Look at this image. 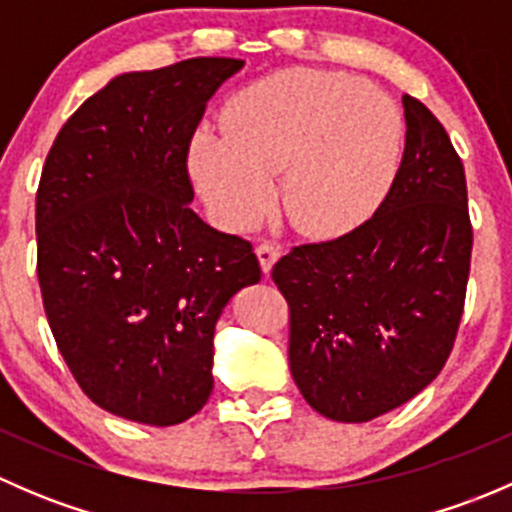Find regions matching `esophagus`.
I'll use <instances>...</instances> for the list:
<instances>
[{
    "mask_svg": "<svg viewBox=\"0 0 512 512\" xmlns=\"http://www.w3.org/2000/svg\"><path fill=\"white\" fill-rule=\"evenodd\" d=\"M257 257H260V265H262V272H270L272 265H275V260L280 257V245L272 240H265L257 245Z\"/></svg>",
    "mask_w": 512,
    "mask_h": 512,
    "instance_id": "34e87169",
    "label": "esophagus"
}]
</instances>
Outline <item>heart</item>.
<instances>
[{"label":"heart","instance_id":"1","mask_svg":"<svg viewBox=\"0 0 512 512\" xmlns=\"http://www.w3.org/2000/svg\"><path fill=\"white\" fill-rule=\"evenodd\" d=\"M230 128L203 126L190 168L225 225L265 213L272 180L297 230L334 235L376 208L394 180L401 116L376 86L337 71L289 69L247 86L230 108Z\"/></svg>","mask_w":512,"mask_h":512}]
</instances>
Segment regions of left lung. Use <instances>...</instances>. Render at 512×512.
Returning <instances> with one entry per match:
<instances>
[{"label":"left lung","instance_id":"8db88e82","mask_svg":"<svg viewBox=\"0 0 512 512\" xmlns=\"http://www.w3.org/2000/svg\"><path fill=\"white\" fill-rule=\"evenodd\" d=\"M404 116V158L379 210L272 267L289 304L294 384L332 421L364 423L414 399L461 327L473 250L466 170L418 98L404 96Z\"/></svg>","mask_w":512,"mask_h":512}]
</instances>
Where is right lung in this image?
I'll return each mask as SVG.
<instances>
[{"instance_id": "right-lung-1", "label": "right lung", "mask_w": 512, "mask_h": 512, "mask_svg": "<svg viewBox=\"0 0 512 512\" xmlns=\"http://www.w3.org/2000/svg\"><path fill=\"white\" fill-rule=\"evenodd\" d=\"M242 59L133 71L86 98L36 190V275L76 384L108 414L175 426L213 391V334L260 282L252 245L193 213L188 151Z\"/></svg>"}]
</instances>
